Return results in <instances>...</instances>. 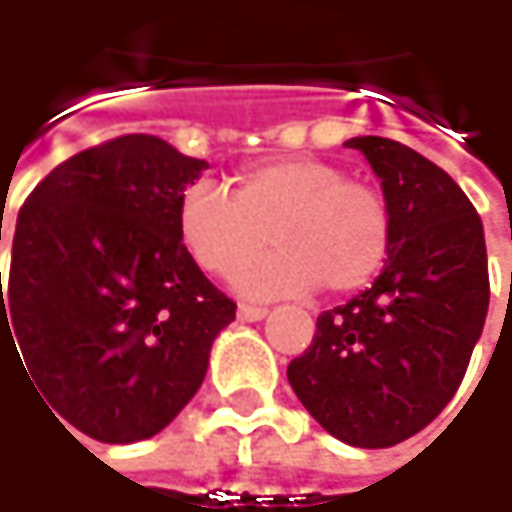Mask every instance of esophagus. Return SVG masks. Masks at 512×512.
I'll return each instance as SVG.
<instances>
[{
  "mask_svg": "<svg viewBox=\"0 0 512 512\" xmlns=\"http://www.w3.org/2000/svg\"><path fill=\"white\" fill-rule=\"evenodd\" d=\"M268 314V309L265 306H256V303H241L238 306V317L241 320H262Z\"/></svg>",
  "mask_w": 512,
  "mask_h": 512,
  "instance_id": "1",
  "label": "esophagus"
}]
</instances>
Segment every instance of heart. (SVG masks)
Masks as SVG:
<instances>
[{
    "instance_id": "heart-1",
    "label": "heart",
    "mask_w": 512,
    "mask_h": 512,
    "mask_svg": "<svg viewBox=\"0 0 512 512\" xmlns=\"http://www.w3.org/2000/svg\"><path fill=\"white\" fill-rule=\"evenodd\" d=\"M177 236L212 276L238 274L271 236L279 250L238 276L247 294L300 297L320 285L347 297L384 268L393 209L376 183L297 154L238 171L230 198L206 183L189 186L177 203Z\"/></svg>"
}]
</instances>
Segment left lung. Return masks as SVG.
Returning <instances> with one entry per match:
<instances>
[{
	"label": "left lung",
	"instance_id": "8db88e82",
	"mask_svg": "<svg viewBox=\"0 0 512 512\" xmlns=\"http://www.w3.org/2000/svg\"><path fill=\"white\" fill-rule=\"evenodd\" d=\"M393 209L373 288L323 311L288 364L297 399L332 437L387 449L422 431L463 382L490 306L484 224L455 180L414 148L355 136Z\"/></svg>",
	"mask_w": 512,
	"mask_h": 512
}]
</instances>
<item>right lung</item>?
Returning a JSON list of instances; mask_svg holds the SVG:
<instances>
[{
  "label": "right lung",
  "mask_w": 512,
  "mask_h": 512,
  "mask_svg": "<svg viewBox=\"0 0 512 512\" xmlns=\"http://www.w3.org/2000/svg\"><path fill=\"white\" fill-rule=\"evenodd\" d=\"M203 165L128 133L57 165L19 209L0 352L14 344L43 405L98 443L163 431L236 320L177 236V203Z\"/></svg>",
  "instance_id": "obj_1"
}]
</instances>
